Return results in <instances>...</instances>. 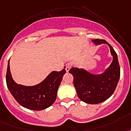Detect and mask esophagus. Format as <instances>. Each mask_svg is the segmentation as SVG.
Listing matches in <instances>:
<instances>
[{"label":"esophagus","mask_w":131,"mask_h":131,"mask_svg":"<svg viewBox=\"0 0 131 131\" xmlns=\"http://www.w3.org/2000/svg\"><path fill=\"white\" fill-rule=\"evenodd\" d=\"M71 68V63H67L66 64V66H65V69H66V71L67 72H69V70H70V69Z\"/></svg>","instance_id":"obj_1"}]
</instances>
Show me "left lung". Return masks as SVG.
<instances>
[{
  "instance_id": "8db88e82",
  "label": "left lung",
  "mask_w": 131,
  "mask_h": 131,
  "mask_svg": "<svg viewBox=\"0 0 131 131\" xmlns=\"http://www.w3.org/2000/svg\"><path fill=\"white\" fill-rule=\"evenodd\" d=\"M92 41L95 45L108 44L113 57L110 67L100 75L75 67L71 68L69 73L73 76V84L79 98L87 104H97L104 102L113 94L120 78L121 69L117 54L106 40L95 39Z\"/></svg>"
}]
</instances>
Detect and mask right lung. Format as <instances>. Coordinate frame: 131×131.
<instances>
[{"label":"right lung","instance_id":"right-lung-1","mask_svg":"<svg viewBox=\"0 0 131 131\" xmlns=\"http://www.w3.org/2000/svg\"><path fill=\"white\" fill-rule=\"evenodd\" d=\"M64 69L59 72L52 71L38 85L25 86L14 81L8 61L6 75L7 88L16 101L23 107L32 110H43L52 106L56 100L58 87L66 73Z\"/></svg>","mask_w":131,"mask_h":131}]
</instances>
